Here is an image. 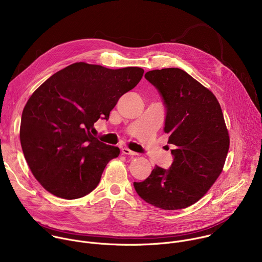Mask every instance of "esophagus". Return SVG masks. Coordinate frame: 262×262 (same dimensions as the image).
I'll list each match as a JSON object with an SVG mask.
<instances>
[{"label":"esophagus","instance_id":"esophagus-1","mask_svg":"<svg viewBox=\"0 0 262 262\" xmlns=\"http://www.w3.org/2000/svg\"><path fill=\"white\" fill-rule=\"evenodd\" d=\"M122 154L123 155H126V156H130V157H135V156H138V154L137 152H134V151H132L130 149H128V148H126V147H124V148H122Z\"/></svg>","mask_w":262,"mask_h":262}]
</instances>
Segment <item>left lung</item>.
Here are the masks:
<instances>
[{"label":"left lung","mask_w":262,"mask_h":262,"mask_svg":"<svg viewBox=\"0 0 262 262\" xmlns=\"http://www.w3.org/2000/svg\"><path fill=\"white\" fill-rule=\"evenodd\" d=\"M145 79L163 97L165 133L173 163L156 166L144 181L134 182L137 194L165 210L182 209L200 200L220 176L229 150V135L221 105L211 91L180 68L148 71Z\"/></svg>","instance_id":"1"}]
</instances>
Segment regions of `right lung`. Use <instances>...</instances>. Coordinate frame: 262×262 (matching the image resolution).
<instances>
[{"instance_id": "1", "label": "right lung", "mask_w": 262, "mask_h": 262, "mask_svg": "<svg viewBox=\"0 0 262 262\" xmlns=\"http://www.w3.org/2000/svg\"><path fill=\"white\" fill-rule=\"evenodd\" d=\"M144 70L110 69L85 62L56 72L29 98L21 115L20 144L34 177L51 194L78 199L91 193L106 164L120 154L93 136L118 99Z\"/></svg>"}]
</instances>
